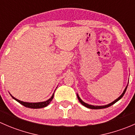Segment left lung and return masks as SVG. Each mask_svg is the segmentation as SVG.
I'll return each instance as SVG.
<instances>
[{"instance_id":"obj_1","label":"left lung","mask_w":135,"mask_h":135,"mask_svg":"<svg viewBox=\"0 0 135 135\" xmlns=\"http://www.w3.org/2000/svg\"><path fill=\"white\" fill-rule=\"evenodd\" d=\"M127 86H128V84H127V86H126V88H125V89H124V91H123V93H122V95H121L120 96H119V97L118 98V99H116L115 100H114V101H113L112 103H110V104H107V105H103V106L91 105V104H88V103H84V102L83 101V100H81V99H80V97H79V95H78V94H77V97H78V100H79V101H80V103H81V104H82V105H84V107H87V108H90V109H102V108H108V107H110V106L113 105V104H115V103H116V102H118V100H120V99H122V97H123V95H124L125 93H126V89H127Z\"/></svg>"}]
</instances>
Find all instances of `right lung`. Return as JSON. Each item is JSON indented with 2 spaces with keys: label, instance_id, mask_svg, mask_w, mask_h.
<instances>
[{
  "label": "right lung",
  "instance_id": "obj_1",
  "mask_svg": "<svg viewBox=\"0 0 135 135\" xmlns=\"http://www.w3.org/2000/svg\"><path fill=\"white\" fill-rule=\"evenodd\" d=\"M10 95H11V94H10ZM11 96H12V97L13 98V99H15L16 101H17L18 103H20L21 104L23 105L24 107H27V108H34V109H35V108H44V107H47V106L50 104V102L52 100L53 98H54V93L53 94L52 96L51 97V98H50L48 100H46V101H44V102H39V103H27V102L21 101V100H18V99H16L15 97H13L12 95H11Z\"/></svg>",
  "mask_w": 135,
  "mask_h": 135
}]
</instances>
